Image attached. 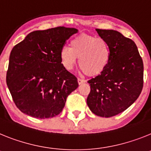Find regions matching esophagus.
<instances>
[{
    "label": "esophagus",
    "mask_w": 151,
    "mask_h": 151,
    "mask_svg": "<svg viewBox=\"0 0 151 151\" xmlns=\"http://www.w3.org/2000/svg\"><path fill=\"white\" fill-rule=\"evenodd\" d=\"M77 81H78V83H79V84H82V83H83L86 82V81H85V80L81 79V78H78V79H77Z\"/></svg>",
    "instance_id": "obj_1"
}]
</instances>
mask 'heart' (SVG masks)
Listing matches in <instances>:
<instances>
[{"label": "heart", "instance_id": "heart-1", "mask_svg": "<svg viewBox=\"0 0 151 151\" xmlns=\"http://www.w3.org/2000/svg\"><path fill=\"white\" fill-rule=\"evenodd\" d=\"M63 67L73 69L79 58L80 68L86 75H98L106 68L111 56L109 43L103 38L80 35L74 38L69 47H63L59 53Z\"/></svg>", "mask_w": 151, "mask_h": 151}]
</instances>
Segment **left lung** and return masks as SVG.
Returning <instances> with one entry per match:
<instances>
[{
    "label": "left lung",
    "instance_id": "1",
    "mask_svg": "<svg viewBox=\"0 0 151 151\" xmlns=\"http://www.w3.org/2000/svg\"><path fill=\"white\" fill-rule=\"evenodd\" d=\"M96 32L109 43L111 56L101 74L88 81L86 103L91 112L109 118L124 112L135 102L143 88L144 65L134 41L112 29Z\"/></svg>",
    "mask_w": 151,
    "mask_h": 151
}]
</instances>
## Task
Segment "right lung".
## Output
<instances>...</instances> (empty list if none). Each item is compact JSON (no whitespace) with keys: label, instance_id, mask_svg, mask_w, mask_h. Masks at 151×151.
<instances>
[{"label":"right lung","instance_id":"right-lung-1","mask_svg":"<svg viewBox=\"0 0 151 151\" xmlns=\"http://www.w3.org/2000/svg\"><path fill=\"white\" fill-rule=\"evenodd\" d=\"M77 32L65 27L36 30L13 48L6 84L21 112L43 119L61 113L78 82L63 67L59 53L67 39Z\"/></svg>","mask_w":151,"mask_h":151}]
</instances>
